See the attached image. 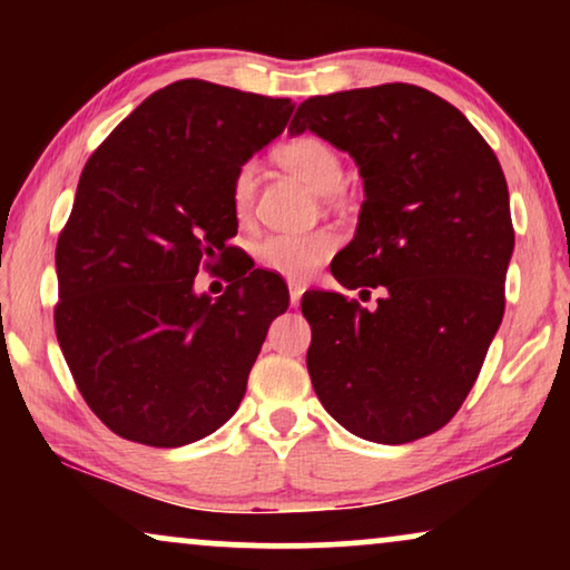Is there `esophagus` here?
I'll use <instances>...</instances> for the list:
<instances>
[{
	"label": "esophagus",
	"instance_id": "obj_1",
	"mask_svg": "<svg viewBox=\"0 0 570 570\" xmlns=\"http://www.w3.org/2000/svg\"><path fill=\"white\" fill-rule=\"evenodd\" d=\"M287 287H291V306L295 308L301 303V295H303V285L301 283H295V279H291V283H287Z\"/></svg>",
	"mask_w": 570,
	"mask_h": 570
}]
</instances>
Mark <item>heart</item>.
<instances>
[{
	"instance_id": "b5f03b06",
	"label": "heart",
	"mask_w": 570,
	"mask_h": 570,
	"mask_svg": "<svg viewBox=\"0 0 570 570\" xmlns=\"http://www.w3.org/2000/svg\"><path fill=\"white\" fill-rule=\"evenodd\" d=\"M279 166L298 176L303 184L318 194H330L340 189L345 178L340 153L316 135H298L285 139L275 150ZM256 194V163L246 160L236 168L230 178V207L240 223L252 217ZM340 238L330 228H316L306 233H269L254 246V259L264 269L277 272V275L303 279L326 264L337 252Z\"/></svg>"
}]
</instances>
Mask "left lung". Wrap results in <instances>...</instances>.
<instances>
[{
	"label": "left lung",
	"mask_w": 570,
	"mask_h": 570,
	"mask_svg": "<svg viewBox=\"0 0 570 570\" xmlns=\"http://www.w3.org/2000/svg\"><path fill=\"white\" fill-rule=\"evenodd\" d=\"M306 129L353 155L365 186L332 275L384 291L371 311L303 295L311 384L365 441L425 439L462 407L503 318L513 225L501 163L459 108L407 82L303 100L291 131Z\"/></svg>",
	"instance_id": "obj_1"
}]
</instances>
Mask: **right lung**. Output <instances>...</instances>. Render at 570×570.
Segmentation results:
<instances>
[{
	"label": "right lung",
	"mask_w": 570,
	"mask_h": 570,
	"mask_svg": "<svg viewBox=\"0 0 570 570\" xmlns=\"http://www.w3.org/2000/svg\"><path fill=\"white\" fill-rule=\"evenodd\" d=\"M291 98L178 80L145 98L90 160L57 240L53 326L88 407L121 439L155 449L228 423L272 318L283 277L236 246L230 178L272 142ZM234 262L217 302L193 291L198 267Z\"/></svg>",
	"instance_id": "1"
}]
</instances>
